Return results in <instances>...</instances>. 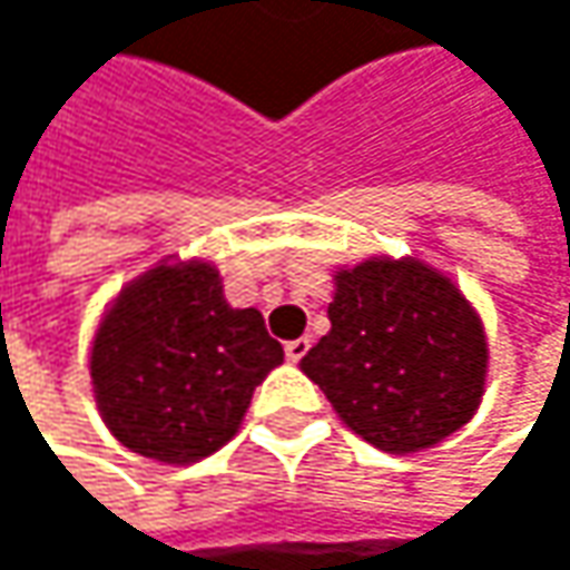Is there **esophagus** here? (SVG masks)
Instances as JSON below:
<instances>
[{
	"label": "esophagus",
	"instance_id": "1",
	"mask_svg": "<svg viewBox=\"0 0 570 570\" xmlns=\"http://www.w3.org/2000/svg\"><path fill=\"white\" fill-rule=\"evenodd\" d=\"M284 353L289 363H299V360L309 353V336H296V340H289V343L284 346Z\"/></svg>",
	"mask_w": 570,
	"mask_h": 570
}]
</instances>
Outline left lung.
Listing matches in <instances>:
<instances>
[{
    "mask_svg": "<svg viewBox=\"0 0 570 570\" xmlns=\"http://www.w3.org/2000/svg\"><path fill=\"white\" fill-rule=\"evenodd\" d=\"M330 333L299 370L370 445L405 455L462 429L485 393V330L462 289L422 261L336 271Z\"/></svg>",
    "mask_w": 570,
    "mask_h": 570,
    "instance_id": "obj_1",
    "label": "left lung"
}]
</instances>
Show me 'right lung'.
Returning a JSON list of instances; mask_svg holds the SVG:
<instances>
[{"mask_svg": "<svg viewBox=\"0 0 570 570\" xmlns=\"http://www.w3.org/2000/svg\"><path fill=\"white\" fill-rule=\"evenodd\" d=\"M284 346L261 309H234L204 261L158 264L118 293L91 343L95 402L111 435L187 465L234 439Z\"/></svg>", "mask_w": 570, "mask_h": 570, "instance_id": "obj_1", "label": "right lung"}]
</instances>
